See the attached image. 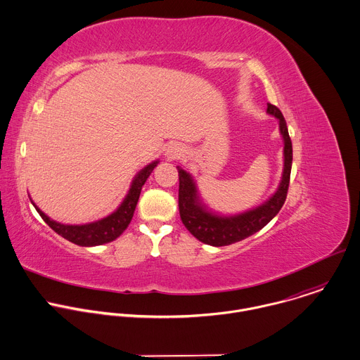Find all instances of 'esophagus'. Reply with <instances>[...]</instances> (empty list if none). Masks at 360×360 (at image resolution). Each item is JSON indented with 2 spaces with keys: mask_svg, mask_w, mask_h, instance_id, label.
Segmentation results:
<instances>
[{
  "mask_svg": "<svg viewBox=\"0 0 360 360\" xmlns=\"http://www.w3.org/2000/svg\"><path fill=\"white\" fill-rule=\"evenodd\" d=\"M182 153H184L182 148H179L176 146H169L167 148V151H165V155H167L168 160H176V158H179L182 155Z\"/></svg>",
  "mask_w": 360,
  "mask_h": 360,
  "instance_id": "obj_1",
  "label": "esophagus"
}]
</instances>
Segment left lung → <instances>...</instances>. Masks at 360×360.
<instances>
[{
	"mask_svg": "<svg viewBox=\"0 0 360 360\" xmlns=\"http://www.w3.org/2000/svg\"><path fill=\"white\" fill-rule=\"evenodd\" d=\"M268 113L274 115L279 120L281 133L285 141V148H283L285 167H283V176L278 191L264 205L231 217H223V216L214 214L209 212L205 205H202L192 176L186 171L178 167V172H179L178 206H179L181 220L184 226L188 229V231L193 237H196L199 241L213 247H224V245L238 243L255 234L261 229H264L282 209L289 191L293 148H292V140L288 131L286 120L282 112L279 110V108H276L272 103H268Z\"/></svg>",
	"mask_w": 360,
	"mask_h": 360,
	"instance_id": "left-lung-1",
	"label": "left lung"
}]
</instances>
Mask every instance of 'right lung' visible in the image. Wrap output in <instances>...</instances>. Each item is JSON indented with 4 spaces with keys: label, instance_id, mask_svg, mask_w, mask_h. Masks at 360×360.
<instances>
[{
    "label": "right lung",
    "instance_id": "1",
    "mask_svg": "<svg viewBox=\"0 0 360 360\" xmlns=\"http://www.w3.org/2000/svg\"><path fill=\"white\" fill-rule=\"evenodd\" d=\"M157 164H158V161H154V162L148 164L146 168H143L133 179L130 191L126 195L122 205L117 207V210L113 212L110 216H108L99 221H95V223H89V224H84V226L61 224V223H57V221L49 219L32 200L30 202L34 206V209L37 210V213L40 214V217L46 221V224L51 230H54L58 236H61L63 238H65L70 243H74L77 245H81V247L102 245V244L116 240L127 229V226L131 221L136 205L139 202L141 188H143L144 182L147 181V178L150 176V174L153 172V169L157 167Z\"/></svg>",
    "mask_w": 360,
    "mask_h": 360
}]
</instances>
